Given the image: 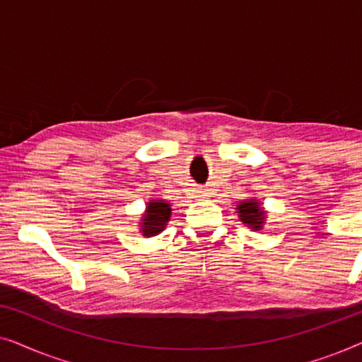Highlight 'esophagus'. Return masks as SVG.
<instances>
[{
    "instance_id": "1",
    "label": "esophagus",
    "mask_w": 362,
    "mask_h": 362,
    "mask_svg": "<svg viewBox=\"0 0 362 362\" xmlns=\"http://www.w3.org/2000/svg\"><path fill=\"white\" fill-rule=\"evenodd\" d=\"M197 196H199V197H201V199H206L207 192H206L204 189H199V191H197Z\"/></svg>"
}]
</instances>
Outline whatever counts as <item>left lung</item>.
I'll return each mask as SVG.
<instances>
[{
	"mask_svg": "<svg viewBox=\"0 0 362 362\" xmlns=\"http://www.w3.org/2000/svg\"><path fill=\"white\" fill-rule=\"evenodd\" d=\"M237 212H239V219L249 226L250 229L260 230L265 221V211L262 209L259 202L255 199H247L237 204Z\"/></svg>",
	"mask_w": 362,
	"mask_h": 362,
	"instance_id": "obj_1",
	"label": "left lung"
}]
</instances>
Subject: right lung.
Masks as SVG:
<instances>
[{
  "instance_id": "obj_1",
  "label": "right lung",
  "mask_w": 362,
  "mask_h": 362,
  "mask_svg": "<svg viewBox=\"0 0 362 362\" xmlns=\"http://www.w3.org/2000/svg\"><path fill=\"white\" fill-rule=\"evenodd\" d=\"M171 217V204L166 201H151L148 202L145 214L140 222L141 234L145 237L158 235L166 227V222Z\"/></svg>"
}]
</instances>
